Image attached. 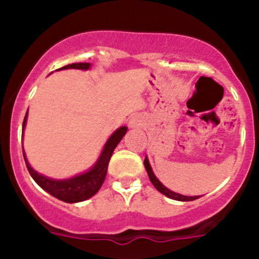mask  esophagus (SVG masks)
I'll use <instances>...</instances> for the list:
<instances>
[{
    "label": "esophagus",
    "mask_w": 259,
    "mask_h": 259,
    "mask_svg": "<svg viewBox=\"0 0 259 259\" xmlns=\"http://www.w3.org/2000/svg\"><path fill=\"white\" fill-rule=\"evenodd\" d=\"M140 118L139 117H133L132 119H130V121H129V126L130 127H138V126H140Z\"/></svg>",
    "instance_id": "34e87169"
}]
</instances>
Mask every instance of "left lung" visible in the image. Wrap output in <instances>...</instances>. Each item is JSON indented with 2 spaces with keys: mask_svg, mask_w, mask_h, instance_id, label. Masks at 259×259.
<instances>
[{
  "mask_svg": "<svg viewBox=\"0 0 259 259\" xmlns=\"http://www.w3.org/2000/svg\"><path fill=\"white\" fill-rule=\"evenodd\" d=\"M144 164H145V168H146V170H147L148 178H150L151 183L153 184V186L156 187V189L158 190L159 192H162V194L167 196V197L173 198V200H177V201H194V200H197V198L201 197V196H184V195L177 194V192L170 191V190L167 189V187L163 185V184L160 183V181H159L158 179H157L156 175L153 174L152 168H151L150 162H148L147 157H146V158H145V160H144Z\"/></svg>",
  "mask_w": 259,
  "mask_h": 259,
  "instance_id": "obj_1",
  "label": "left lung"
}]
</instances>
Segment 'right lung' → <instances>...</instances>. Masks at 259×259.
Returning <instances> with one entry per match:
<instances>
[{
    "instance_id": "1",
    "label": "right lung",
    "mask_w": 259,
    "mask_h": 259,
    "mask_svg": "<svg viewBox=\"0 0 259 259\" xmlns=\"http://www.w3.org/2000/svg\"><path fill=\"white\" fill-rule=\"evenodd\" d=\"M72 68L73 69L88 70L90 68V63H73L65 65L63 68H59V69H72ZM26 117H28V112H26L24 121H23V130H24L26 124ZM126 130V126H121L112 134L111 138L106 142L102 153H101L100 158L97 159L96 164L84 174L76 175V177L65 180H55L51 179V178L44 177V175L38 174L37 171H35L30 167L25 157L24 150H23V156H24L26 168H28L32 179L36 181L37 185L42 187L45 191L49 192L53 197L67 202V203H75V202L85 201L99 192L103 181L106 179L107 169H108V163L112 157L113 151L117 147V145L119 144L120 140L123 139V136L125 135Z\"/></svg>"
}]
</instances>
